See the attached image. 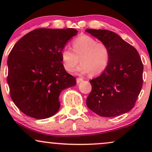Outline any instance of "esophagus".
<instances>
[{
    "label": "esophagus",
    "instance_id": "obj_1",
    "mask_svg": "<svg viewBox=\"0 0 152 152\" xmlns=\"http://www.w3.org/2000/svg\"><path fill=\"white\" fill-rule=\"evenodd\" d=\"M82 81H83V78H76V82H77V83H79L80 82H81Z\"/></svg>",
    "mask_w": 152,
    "mask_h": 152
}]
</instances>
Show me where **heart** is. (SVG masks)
<instances>
[{
  "label": "heart",
  "mask_w": 152,
  "mask_h": 152,
  "mask_svg": "<svg viewBox=\"0 0 152 152\" xmlns=\"http://www.w3.org/2000/svg\"><path fill=\"white\" fill-rule=\"evenodd\" d=\"M73 50L65 47L61 51V59L64 69L72 72L80 62L78 71L81 74L90 73L91 76L102 74L107 68L110 59V50L106 44L97 42L87 35H81L72 42Z\"/></svg>",
  "instance_id": "1"
}]
</instances>
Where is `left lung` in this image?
<instances>
[{
	"instance_id": "left-lung-1",
	"label": "left lung",
	"mask_w": 152,
	"mask_h": 152,
	"mask_svg": "<svg viewBox=\"0 0 152 152\" xmlns=\"http://www.w3.org/2000/svg\"><path fill=\"white\" fill-rule=\"evenodd\" d=\"M86 31L107 45L110 50L106 70L90 81L92 89L86 105L104 117L125 114L135 106L142 88L144 66L139 54L112 31L90 28Z\"/></svg>"
}]
</instances>
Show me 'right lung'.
<instances>
[{
	"label": "right lung",
	"mask_w": 152,
	"mask_h": 152,
	"mask_svg": "<svg viewBox=\"0 0 152 152\" xmlns=\"http://www.w3.org/2000/svg\"><path fill=\"white\" fill-rule=\"evenodd\" d=\"M74 28H38L20 38L8 58L10 94L15 106L30 117L43 119L60 108L59 96L76 84L62 64L61 51Z\"/></svg>",
	"instance_id": "obj_1"
}]
</instances>
